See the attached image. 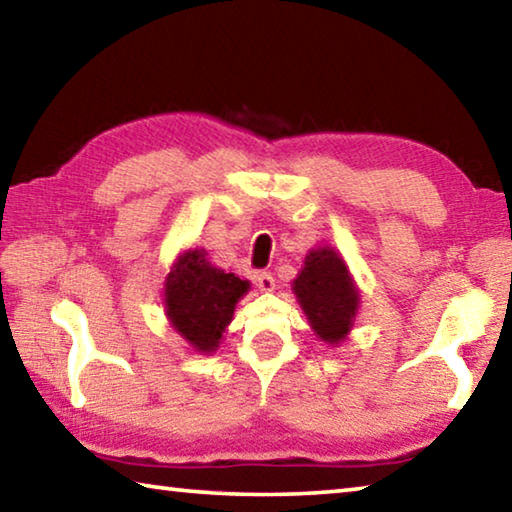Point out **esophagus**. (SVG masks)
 <instances>
[{
  "instance_id": "1",
  "label": "esophagus",
  "mask_w": 512,
  "mask_h": 512,
  "mask_svg": "<svg viewBox=\"0 0 512 512\" xmlns=\"http://www.w3.org/2000/svg\"><path fill=\"white\" fill-rule=\"evenodd\" d=\"M255 284L259 291H273L275 289V277L268 273V271H262L255 275Z\"/></svg>"
}]
</instances>
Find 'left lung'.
<instances>
[{"mask_svg":"<svg viewBox=\"0 0 512 512\" xmlns=\"http://www.w3.org/2000/svg\"><path fill=\"white\" fill-rule=\"evenodd\" d=\"M293 291L320 339L334 345L350 332L359 291L354 289L348 268L334 250H311L305 268L293 282Z\"/></svg>","mask_w":512,"mask_h":512,"instance_id":"1","label":"left lung"}]
</instances>
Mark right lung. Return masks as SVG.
<instances>
[{
  "label": "right lung",
  "mask_w": 512,
  "mask_h": 512,
  "mask_svg": "<svg viewBox=\"0 0 512 512\" xmlns=\"http://www.w3.org/2000/svg\"><path fill=\"white\" fill-rule=\"evenodd\" d=\"M248 289L250 284L235 273L207 264L201 250H189L167 277V316L196 350L212 352Z\"/></svg>",
  "instance_id": "right-lung-1"
}]
</instances>
